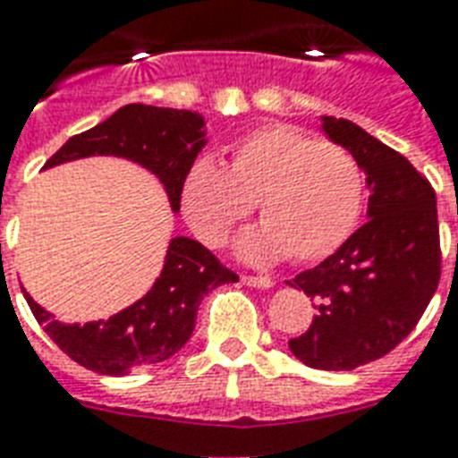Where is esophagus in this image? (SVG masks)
I'll return each instance as SVG.
<instances>
[{"label": "esophagus", "instance_id": "1", "mask_svg": "<svg viewBox=\"0 0 458 458\" xmlns=\"http://www.w3.org/2000/svg\"><path fill=\"white\" fill-rule=\"evenodd\" d=\"M241 281L246 284V286H252V288H272L274 281L269 279V276H250V274H246V276H241Z\"/></svg>", "mask_w": 458, "mask_h": 458}]
</instances>
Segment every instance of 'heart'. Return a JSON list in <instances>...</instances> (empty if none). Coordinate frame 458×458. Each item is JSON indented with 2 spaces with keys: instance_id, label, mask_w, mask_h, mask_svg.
<instances>
[{
  "instance_id": "b5f03b06",
  "label": "heart",
  "mask_w": 458,
  "mask_h": 458,
  "mask_svg": "<svg viewBox=\"0 0 458 458\" xmlns=\"http://www.w3.org/2000/svg\"><path fill=\"white\" fill-rule=\"evenodd\" d=\"M226 165L200 156L179 186L182 215L206 246H222L258 206L265 225L241 239L255 262H319L360 222L364 174L347 148L284 123L255 127L229 146Z\"/></svg>"
}]
</instances>
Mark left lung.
Instances as JSON below:
<instances>
[{
	"label": "left lung",
	"instance_id": "8db88e82",
	"mask_svg": "<svg viewBox=\"0 0 458 458\" xmlns=\"http://www.w3.org/2000/svg\"><path fill=\"white\" fill-rule=\"evenodd\" d=\"M324 131L367 174L369 222L288 281L317 300L312 327L288 347L307 367L350 371L386 357L423 317L440 284V226L433 186L402 153L350 120L324 118Z\"/></svg>",
	"mask_w": 458,
	"mask_h": 458
}]
</instances>
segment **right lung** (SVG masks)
Returning <instances> with one entry per match:
<instances>
[{
	"label": "right lung",
	"mask_w": 458,
	"mask_h": 458,
	"mask_svg": "<svg viewBox=\"0 0 458 458\" xmlns=\"http://www.w3.org/2000/svg\"><path fill=\"white\" fill-rule=\"evenodd\" d=\"M203 115L177 108L130 104L101 125L75 134L44 167L87 156H120L151 170L163 182L172 210H179V186L206 146ZM226 269L199 241H170L165 265L153 288L123 312L89 324H61L25 293L35 319L80 367L104 376H125L134 369L170 360L191 338L200 300L212 288L233 284Z\"/></svg>",
	"instance_id": "obj_1"
}]
</instances>
